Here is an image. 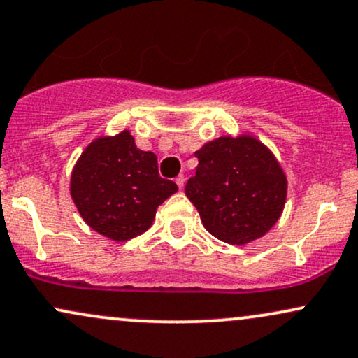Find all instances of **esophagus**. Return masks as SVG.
Instances as JSON below:
<instances>
[{
  "label": "esophagus",
  "mask_w": 358,
  "mask_h": 358,
  "mask_svg": "<svg viewBox=\"0 0 358 358\" xmlns=\"http://www.w3.org/2000/svg\"><path fill=\"white\" fill-rule=\"evenodd\" d=\"M175 182H176V185H178V188L180 190H183V187H185V176L183 175H178L175 178Z\"/></svg>",
  "instance_id": "34e87169"
}]
</instances>
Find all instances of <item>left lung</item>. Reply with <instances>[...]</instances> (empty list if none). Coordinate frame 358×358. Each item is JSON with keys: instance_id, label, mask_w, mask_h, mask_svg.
I'll return each mask as SVG.
<instances>
[{"instance_id": "1", "label": "left lung", "mask_w": 358, "mask_h": 358, "mask_svg": "<svg viewBox=\"0 0 358 358\" xmlns=\"http://www.w3.org/2000/svg\"><path fill=\"white\" fill-rule=\"evenodd\" d=\"M198 166L185 193L206 230L222 242L260 238L282 215L287 178L278 162L252 136H222L195 152Z\"/></svg>"}]
</instances>
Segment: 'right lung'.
Returning a JSON list of instances; mask_svg holds the SVG:
<instances>
[{
	"mask_svg": "<svg viewBox=\"0 0 358 358\" xmlns=\"http://www.w3.org/2000/svg\"><path fill=\"white\" fill-rule=\"evenodd\" d=\"M176 190L158 175L157 155L138 150L130 131L94 140L71 173V198L83 220L118 242L148 230L158 205Z\"/></svg>",
	"mask_w": 358,
	"mask_h": 358,
	"instance_id": "add662e5",
	"label": "right lung"
}]
</instances>
